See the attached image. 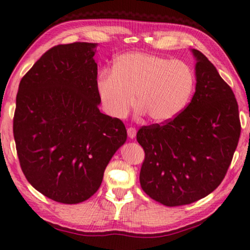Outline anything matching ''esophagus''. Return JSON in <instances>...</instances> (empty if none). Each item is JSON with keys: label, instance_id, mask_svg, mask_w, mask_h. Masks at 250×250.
Here are the masks:
<instances>
[{"label": "esophagus", "instance_id": "1", "mask_svg": "<svg viewBox=\"0 0 250 250\" xmlns=\"http://www.w3.org/2000/svg\"><path fill=\"white\" fill-rule=\"evenodd\" d=\"M126 132H128V137L130 139H134L135 135H137V130H135L134 128H129Z\"/></svg>", "mask_w": 250, "mask_h": 250}]
</instances>
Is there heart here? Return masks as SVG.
Masks as SVG:
<instances>
[{"instance_id":"obj_1","label":"heart","mask_w":250,"mask_h":250,"mask_svg":"<svg viewBox=\"0 0 250 250\" xmlns=\"http://www.w3.org/2000/svg\"><path fill=\"white\" fill-rule=\"evenodd\" d=\"M194 88V73L182 61L143 52L118 56L112 70H103L96 90L104 111L113 119L128 115L134 103L139 112L155 124H166L179 115Z\"/></svg>"}]
</instances>
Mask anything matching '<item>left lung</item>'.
<instances>
[{
	"mask_svg": "<svg viewBox=\"0 0 250 250\" xmlns=\"http://www.w3.org/2000/svg\"><path fill=\"white\" fill-rule=\"evenodd\" d=\"M195 94L174 119L142 126L137 140L146 152L143 191L166 206L191 204L222 183L238 145V104L231 88L200 50Z\"/></svg>",
	"mask_w": 250,
	"mask_h": 250,
	"instance_id": "8db88e82",
	"label": "left lung"
}]
</instances>
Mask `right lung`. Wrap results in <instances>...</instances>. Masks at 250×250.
<instances>
[{"label": "right lung", "instance_id": "add662e5", "mask_svg": "<svg viewBox=\"0 0 250 250\" xmlns=\"http://www.w3.org/2000/svg\"><path fill=\"white\" fill-rule=\"evenodd\" d=\"M96 47L50 48L21 80L16 96L13 133L22 171L34 188L64 204L94 195L126 141L122 121L98 108Z\"/></svg>", "mask_w": 250, "mask_h": 250}]
</instances>
